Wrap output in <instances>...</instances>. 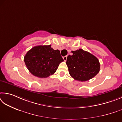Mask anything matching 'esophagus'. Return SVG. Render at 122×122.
<instances>
[{
	"instance_id": "34e87169",
	"label": "esophagus",
	"mask_w": 122,
	"mask_h": 122,
	"mask_svg": "<svg viewBox=\"0 0 122 122\" xmlns=\"http://www.w3.org/2000/svg\"><path fill=\"white\" fill-rule=\"evenodd\" d=\"M67 57V56H65L63 57V59H64V61H66Z\"/></svg>"
}]
</instances>
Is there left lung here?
<instances>
[{
    "instance_id": "8db88e82",
    "label": "left lung",
    "mask_w": 122,
    "mask_h": 122,
    "mask_svg": "<svg viewBox=\"0 0 122 122\" xmlns=\"http://www.w3.org/2000/svg\"><path fill=\"white\" fill-rule=\"evenodd\" d=\"M71 52L72 55L67 56L66 65L70 76L74 79L86 81L99 73L100 64L93 55L81 49Z\"/></svg>"
}]
</instances>
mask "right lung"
<instances>
[{"label": "right lung", "instance_id": "obj_1", "mask_svg": "<svg viewBox=\"0 0 122 122\" xmlns=\"http://www.w3.org/2000/svg\"><path fill=\"white\" fill-rule=\"evenodd\" d=\"M24 61L33 75L43 78L54 74L64 60L60 51L54 50L49 45L33 47L25 56Z\"/></svg>", "mask_w": 122, "mask_h": 122}]
</instances>
